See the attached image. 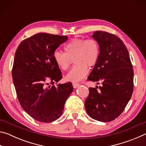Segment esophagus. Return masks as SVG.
I'll list each match as a JSON object with an SVG mask.
<instances>
[{
    "label": "esophagus",
    "instance_id": "1",
    "mask_svg": "<svg viewBox=\"0 0 146 146\" xmlns=\"http://www.w3.org/2000/svg\"><path fill=\"white\" fill-rule=\"evenodd\" d=\"M79 86H80V84H78V83H76V82L73 83V86L74 88H76L77 87H78Z\"/></svg>",
    "mask_w": 146,
    "mask_h": 146
}]
</instances>
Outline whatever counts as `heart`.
I'll list each match as a JSON object with an SVG mask.
<instances>
[{"label": "heart", "mask_w": 146, "mask_h": 146, "mask_svg": "<svg viewBox=\"0 0 146 146\" xmlns=\"http://www.w3.org/2000/svg\"><path fill=\"white\" fill-rule=\"evenodd\" d=\"M65 53L56 51L53 58L58 67L66 71L72 60L75 65L66 76L71 82H79L87 75L88 68H92L97 64L100 57V46L93 38H73L64 46Z\"/></svg>", "instance_id": "obj_1"}]
</instances>
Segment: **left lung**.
<instances>
[{
  "label": "left lung",
  "instance_id": "left-lung-1",
  "mask_svg": "<svg viewBox=\"0 0 146 146\" xmlns=\"http://www.w3.org/2000/svg\"><path fill=\"white\" fill-rule=\"evenodd\" d=\"M100 46V57L88 79L101 84L89 88L85 101L88 114L101 122L121 115L133 91L134 72L126 46L114 34L96 31L92 35Z\"/></svg>",
  "mask_w": 146,
  "mask_h": 146
}]
</instances>
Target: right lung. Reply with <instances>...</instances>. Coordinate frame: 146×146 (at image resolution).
<instances>
[{"label":"right lung","mask_w":146,"mask_h":146,"mask_svg":"<svg viewBox=\"0 0 146 146\" xmlns=\"http://www.w3.org/2000/svg\"><path fill=\"white\" fill-rule=\"evenodd\" d=\"M67 36L45 33L20 43L15 54L12 77L21 107L33 119L51 122L62 114L73 90L72 84L54 85L62 78L53 54Z\"/></svg>","instance_id":"1"}]
</instances>
